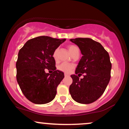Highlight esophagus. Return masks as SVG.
<instances>
[{"label": "esophagus", "mask_w": 129, "mask_h": 129, "mask_svg": "<svg viewBox=\"0 0 129 129\" xmlns=\"http://www.w3.org/2000/svg\"><path fill=\"white\" fill-rule=\"evenodd\" d=\"M64 76H65V77H68V76H69V75H68L67 73H65Z\"/></svg>", "instance_id": "obj_1"}]
</instances>
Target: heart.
<instances>
[{
    "label": "heart",
    "instance_id": "heart-1",
    "mask_svg": "<svg viewBox=\"0 0 129 129\" xmlns=\"http://www.w3.org/2000/svg\"><path fill=\"white\" fill-rule=\"evenodd\" d=\"M68 48H69V50L71 54L75 52L76 50H79L76 46L73 45H69ZM57 50H55L53 54V58H54V59L56 60H57ZM73 66L71 64H69V63H62L57 67V69H58L59 70L61 71V72H64V73H69V72L72 70V69H73Z\"/></svg>",
    "mask_w": 129,
    "mask_h": 129
}]
</instances>
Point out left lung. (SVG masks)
<instances>
[{
	"label": "left lung",
	"instance_id": "1",
	"mask_svg": "<svg viewBox=\"0 0 129 129\" xmlns=\"http://www.w3.org/2000/svg\"><path fill=\"white\" fill-rule=\"evenodd\" d=\"M70 41L79 47L82 56L75 70L76 75H71L73 82L70 93L77 103H92L103 94L110 81V56L100 43L90 38L71 39ZM84 73V78L79 80L78 76Z\"/></svg>",
	"mask_w": 129,
	"mask_h": 129
}]
</instances>
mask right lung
Listing matches in <instances>:
<instances>
[{"label":"right lung","mask_w":129,"mask_h":129,"mask_svg":"<svg viewBox=\"0 0 129 129\" xmlns=\"http://www.w3.org/2000/svg\"><path fill=\"white\" fill-rule=\"evenodd\" d=\"M66 40L39 36L28 40L19 50L16 79L22 93L29 101L44 104L55 98L57 87L64 74L56 70L53 54ZM45 69L53 70V73L46 74Z\"/></svg>","instance_id":"obj_1"}]
</instances>
